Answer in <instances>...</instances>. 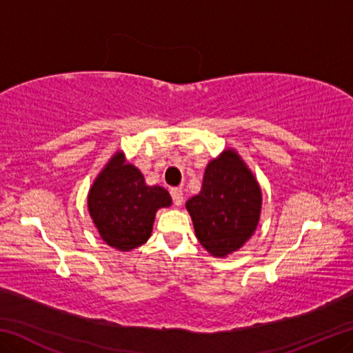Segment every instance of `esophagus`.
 I'll return each instance as SVG.
<instances>
[{
    "mask_svg": "<svg viewBox=\"0 0 353 353\" xmlns=\"http://www.w3.org/2000/svg\"><path fill=\"white\" fill-rule=\"evenodd\" d=\"M171 198H172V202H174V205H182L183 204V193L181 188H172L171 190Z\"/></svg>",
    "mask_w": 353,
    "mask_h": 353,
    "instance_id": "esophagus-1",
    "label": "esophagus"
}]
</instances>
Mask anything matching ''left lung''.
I'll return each mask as SVG.
<instances>
[{"label":"left lung","instance_id":"obj_1","mask_svg":"<svg viewBox=\"0 0 353 353\" xmlns=\"http://www.w3.org/2000/svg\"><path fill=\"white\" fill-rule=\"evenodd\" d=\"M199 243L214 256H225L254 235L261 212V190L234 149L207 165L201 193L187 201Z\"/></svg>","mask_w":353,"mask_h":353}]
</instances>
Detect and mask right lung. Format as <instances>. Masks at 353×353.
<instances>
[{
  "label": "right lung",
  "instance_id": "right-lung-1",
  "mask_svg": "<svg viewBox=\"0 0 353 353\" xmlns=\"http://www.w3.org/2000/svg\"><path fill=\"white\" fill-rule=\"evenodd\" d=\"M170 205L168 191L146 185L140 170L128 163L121 151L107 162L88 191V212L101 238L126 252L149 240L155 213Z\"/></svg>",
  "mask_w": 353,
  "mask_h": 353
}]
</instances>
